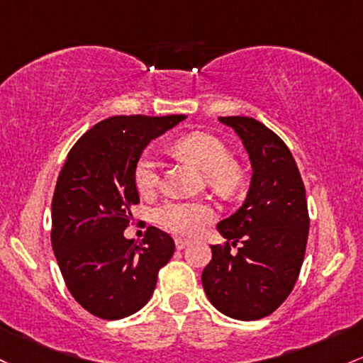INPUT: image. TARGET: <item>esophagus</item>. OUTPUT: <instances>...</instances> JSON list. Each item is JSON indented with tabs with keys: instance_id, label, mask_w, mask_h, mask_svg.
I'll list each match as a JSON object with an SVG mask.
<instances>
[{
	"instance_id": "esophagus-1",
	"label": "esophagus",
	"mask_w": 363,
	"mask_h": 363,
	"mask_svg": "<svg viewBox=\"0 0 363 363\" xmlns=\"http://www.w3.org/2000/svg\"><path fill=\"white\" fill-rule=\"evenodd\" d=\"M188 245H189V240H184V238H175V248L177 250H184Z\"/></svg>"
}]
</instances>
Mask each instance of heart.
<instances>
[{"label": "heart", "mask_w": 363, "mask_h": 363, "mask_svg": "<svg viewBox=\"0 0 363 363\" xmlns=\"http://www.w3.org/2000/svg\"><path fill=\"white\" fill-rule=\"evenodd\" d=\"M172 148L205 170L206 184L217 193L229 196L245 184V169L230 160L229 146L220 138L194 130L177 139ZM134 184L145 196L153 194L158 188V165L150 151H145L134 165ZM213 218L215 210L205 201H167L153 212V220L162 229L188 238L198 236Z\"/></svg>", "instance_id": "heart-1"}]
</instances>
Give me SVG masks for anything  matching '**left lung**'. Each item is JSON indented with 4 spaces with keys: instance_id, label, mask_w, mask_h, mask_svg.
<instances>
[{
    "instance_id": "left-lung-1",
    "label": "left lung",
    "mask_w": 363,
    "mask_h": 363,
    "mask_svg": "<svg viewBox=\"0 0 363 363\" xmlns=\"http://www.w3.org/2000/svg\"><path fill=\"white\" fill-rule=\"evenodd\" d=\"M218 121L242 139L253 175L241 208L217 224L227 241L212 246L201 282L218 312L258 320L284 303L300 276L310 227L305 184L291 151L274 130L250 117Z\"/></svg>"
}]
</instances>
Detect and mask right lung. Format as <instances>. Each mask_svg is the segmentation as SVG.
I'll list each match as a JSON object with an SVG mask.
<instances>
[{"label": "right lung", "instance_id": "obj_1", "mask_svg": "<svg viewBox=\"0 0 363 363\" xmlns=\"http://www.w3.org/2000/svg\"><path fill=\"white\" fill-rule=\"evenodd\" d=\"M186 115H115L72 146L51 203V245L65 284L82 308L105 320L129 317L150 301L174 240L150 225L125 240L138 205L134 165L151 139Z\"/></svg>", "mask_w": 363, "mask_h": 363}]
</instances>
